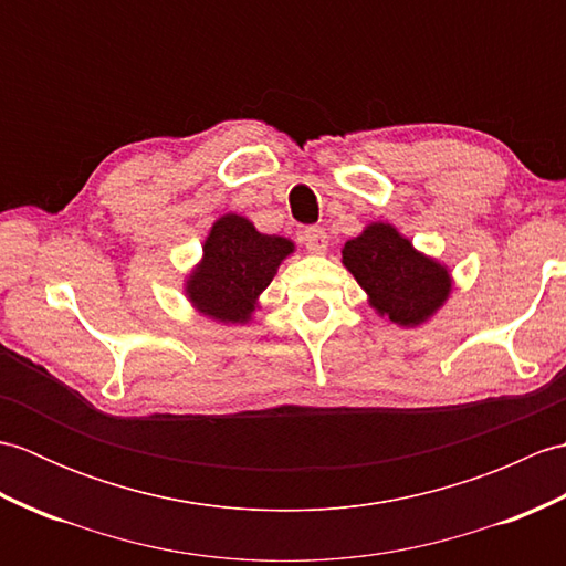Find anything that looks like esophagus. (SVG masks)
I'll list each match as a JSON object with an SVG mask.
<instances>
[{
  "label": "esophagus",
  "mask_w": 566,
  "mask_h": 566,
  "mask_svg": "<svg viewBox=\"0 0 566 566\" xmlns=\"http://www.w3.org/2000/svg\"><path fill=\"white\" fill-rule=\"evenodd\" d=\"M302 243L306 245L308 252H316V255H321V252L328 250V233L318 226H308L302 231Z\"/></svg>",
  "instance_id": "1"
}]
</instances>
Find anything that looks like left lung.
Segmentation results:
<instances>
[{
    "label": "left lung",
    "mask_w": 566,
    "mask_h": 566,
    "mask_svg": "<svg viewBox=\"0 0 566 566\" xmlns=\"http://www.w3.org/2000/svg\"><path fill=\"white\" fill-rule=\"evenodd\" d=\"M343 264L369 296V306L396 326L426 323L448 302L450 270L413 248L391 223H369L343 248Z\"/></svg>",
    "instance_id": "1"
}]
</instances>
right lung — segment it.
<instances>
[{"label": "right lung", "instance_id": "obj_1", "mask_svg": "<svg viewBox=\"0 0 566 566\" xmlns=\"http://www.w3.org/2000/svg\"><path fill=\"white\" fill-rule=\"evenodd\" d=\"M292 252L290 238L260 233L245 216L223 213L203 240V258L187 276L185 294L203 316L248 323L258 308V296Z\"/></svg>", "mask_w": 566, "mask_h": 566}]
</instances>
